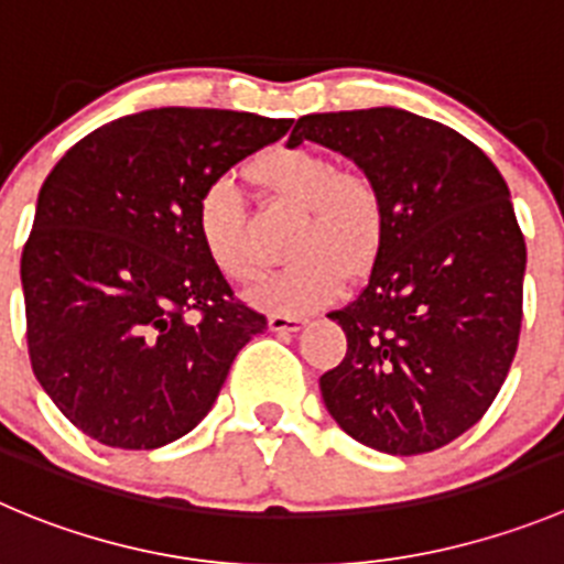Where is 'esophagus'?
Instances as JSON below:
<instances>
[{"label":"esophagus","instance_id":"obj_1","mask_svg":"<svg viewBox=\"0 0 564 564\" xmlns=\"http://www.w3.org/2000/svg\"><path fill=\"white\" fill-rule=\"evenodd\" d=\"M306 325V317H297V314H270V328L278 330V334H294Z\"/></svg>","mask_w":564,"mask_h":564}]
</instances>
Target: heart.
Segmentation results:
<instances>
[{
  "label": "heart",
  "mask_w": 564,
  "mask_h": 564,
  "mask_svg": "<svg viewBox=\"0 0 564 564\" xmlns=\"http://www.w3.org/2000/svg\"><path fill=\"white\" fill-rule=\"evenodd\" d=\"M247 175L270 197L303 208L286 247L294 261L252 292L261 306L308 312L334 297L345 272L354 275L372 264L389 225L387 197L376 177L361 170H339L334 158L306 144L258 152L247 163ZM194 223L205 256L228 281L245 286L261 275L264 261L234 183L205 186Z\"/></svg>",
  "instance_id": "b5f03b06"
}]
</instances>
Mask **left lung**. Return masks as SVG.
I'll list each match as a JSON object with an SVG mask.
<instances>
[{
    "instance_id": "1",
    "label": "left lung",
    "mask_w": 564,
    "mask_h": 564,
    "mask_svg": "<svg viewBox=\"0 0 564 564\" xmlns=\"http://www.w3.org/2000/svg\"><path fill=\"white\" fill-rule=\"evenodd\" d=\"M306 139L354 158L389 208L370 281L328 314L347 354L323 401L367 448L431 454L484 417L518 354L525 241L507 181L465 135L401 108L303 116L289 144Z\"/></svg>"
}]
</instances>
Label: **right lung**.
<instances>
[{"label": "right lung", "instance_id": "obj_1", "mask_svg": "<svg viewBox=\"0 0 564 564\" xmlns=\"http://www.w3.org/2000/svg\"><path fill=\"white\" fill-rule=\"evenodd\" d=\"M292 119L155 108L77 141L44 181L21 250L28 354L52 403L91 440L152 451L217 401L267 317L197 236V199Z\"/></svg>", "mask_w": 564, "mask_h": 564}]
</instances>
